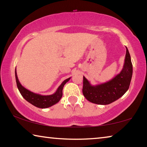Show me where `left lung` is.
Listing matches in <instances>:
<instances>
[{
	"mask_svg": "<svg viewBox=\"0 0 147 147\" xmlns=\"http://www.w3.org/2000/svg\"><path fill=\"white\" fill-rule=\"evenodd\" d=\"M126 49L123 68L111 80L93 86L84 76L82 92L87 100L94 104L106 105L118 100L128 91L132 76L133 67L127 47Z\"/></svg>",
	"mask_w": 147,
	"mask_h": 147,
	"instance_id": "obj_1",
	"label": "left lung"
}]
</instances>
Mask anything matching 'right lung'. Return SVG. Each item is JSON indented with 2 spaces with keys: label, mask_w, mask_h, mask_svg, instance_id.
Here are the masks:
<instances>
[{
  "label": "right lung",
  "mask_w": 147,
  "mask_h": 147,
  "mask_svg": "<svg viewBox=\"0 0 147 147\" xmlns=\"http://www.w3.org/2000/svg\"><path fill=\"white\" fill-rule=\"evenodd\" d=\"M15 74H16L17 88H18L20 93L21 94V95L23 96V98L26 101H28L29 103H30L34 106L38 107L39 108H47L58 103L60 100L62 95H63L62 91H63V88L65 84L71 79V78H69L65 80L63 82L61 83V85L58 87L56 91L54 94H50V95H42V94H40L33 93V92L29 91L25 88H24L21 85L19 81L18 77H17L16 68V71H15Z\"/></svg>",
  "instance_id": "right-lung-1"
}]
</instances>
